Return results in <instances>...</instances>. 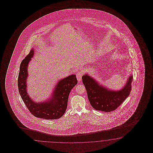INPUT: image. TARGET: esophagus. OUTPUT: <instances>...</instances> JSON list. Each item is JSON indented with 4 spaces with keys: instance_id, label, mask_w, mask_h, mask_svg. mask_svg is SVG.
I'll return each mask as SVG.
<instances>
[{
    "instance_id": "1",
    "label": "esophagus",
    "mask_w": 153,
    "mask_h": 153,
    "mask_svg": "<svg viewBox=\"0 0 153 153\" xmlns=\"http://www.w3.org/2000/svg\"><path fill=\"white\" fill-rule=\"evenodd\" d=\"M82 75H83V73H82V72L79 71L78 73H77V74H76V77H77V80H78L79 81L81 80V79H82Z\"/></svg>"
}]
</instances>
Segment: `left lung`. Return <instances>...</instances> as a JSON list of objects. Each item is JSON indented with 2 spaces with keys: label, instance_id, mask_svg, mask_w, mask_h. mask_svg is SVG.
Wrapping results in <instances>:
<instances>
[{
  "label": "left lung",
  "instance_id": "obj_1",
  "mask_svg": "<svg viewBox=\"0 0 153 153\" xmlns=\"http://www.w3.org/2000/svg\"><path fill=\"white\" fill-rule=\"evenodd\" d=\"M89 102L97 111H113L120 105L130 95L133 77H128L125 86L119 91H113L99 85L96 80L86 74L82 77Z\"/></svg>",
  "mask_w": 153,
  "mask_h": 153
}]
</instances>
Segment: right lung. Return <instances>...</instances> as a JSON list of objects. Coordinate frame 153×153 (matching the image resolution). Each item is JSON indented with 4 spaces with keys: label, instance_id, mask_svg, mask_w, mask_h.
I'll return each instance as SVG.
<instances>
[{
    "label": "right lung",
    "instance_id": "obj_1",
    "mask_svg": "<svg viewBox=\"0 0 153 153\" xmlns=\"http://www.w3.org/2000/svg\"><path fill=\"white\" fill-rule=\"evenodd\" d=\"M33 54L34 50L32 49L20 65L18 77L19 93L28 109L33 116L46 120L58 119L65 114L70 92L77 84L76 76L72 74L59 80L52 93V97L49 99L48 101L42 102H33L28 95L26 88L28 65Z\"/></svg>",
    "mask_w": 153,
    "mask_h": 153
}]
</instances>
